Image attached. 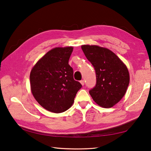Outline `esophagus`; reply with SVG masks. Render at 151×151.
I'll return each instance as SVG.
<instances>
[{"mask_svg": "<svg viewBox=\"0 0 151 151\" xmlns=\"http://www.w3.org/2000/svg\"><path fill=\"white\" fill-rule=\"evenodd\" d=\"M80 83L81 84V85L83 86V85H84V84H85V83H84V80H81V81H80Z\"/></svg>", "mask_w": 151, "mask_h": 151, "instance_id": "1", "label": "esophagus"}]
</instances>
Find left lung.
<instances>
[{
	"mask_svg": "<svg viewBox=\"0 0 151 151\" xmlns=\"http://www.w3.org/2000/svg\"><path fill=\"white\" fill-rule=\"evenodd\" d=\"M81 49L96 71V84L89 94L98 106H114L124 96L130 83L127 66L107 48L82 45Z\"/></svg>",
	"mask_w": 151,
	"mask_h": 151,
	"instance_id": "8db88e82",
	"label": "left lung"
}]
</instances>
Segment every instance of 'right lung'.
<instances>
[{"mask_svg":"<svg viewBox=\"0 0 151 151\" xmlns=\"http://www.w3.org/2000/svg\"><path fill=\"white\" fill-rule=\"evenodd\" d=\"M73 47H55L39 59L30 73V90L35 100L49 111L60 113L72 106L79 82L73 79L68 60Z\"/></svg>","mask_w":151,"mask_h":151,"instance_id":"right-lung-1","label":"right lung"}]
</instances>
